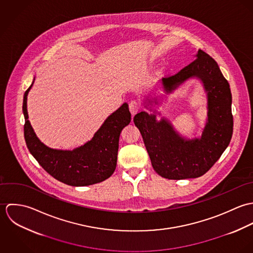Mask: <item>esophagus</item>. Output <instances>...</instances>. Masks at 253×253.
I'll return each mask as SVG.
<instances>
[{
    "label": "esophagus",
    "mask_w": 253,
    "mask_h": 253,
    "mask_svg": "<svg viewBox=\"0 0 253 253\" xmlns=\"http://www.w3.org/2000/svg\"><path fill=\"white\" fill-rule=\"evenodd\" d=\"M128 105H129V111H130V113H131L132 116H134L135 114H137V112H138L139 109H140V105H139V103H138L136 100H131Z\"/></svg>",
    "instance_id": "esophagus-1"
}]
</instances>
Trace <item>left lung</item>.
I'll use <instances>...</instances> for the list:
<instances>
[{
    "label": "left lung",
    "instance_id": "1",
    "mask_svg": "<svg viewBox=\"0 0 253 253\" xmlns=\"http://www.w3.org/2000/svg\"><path fill=\"white\" fill-rule=\"evenodd\" d=\"M195 60L174 76L163 78L162 88L167 94L173 92L190 79L203 84L208 99V118L202 135L186 138L172 124L152 107L160 105L156 97L147 98L145 108L133 118L139 129L155 171L168 179L197 178L204 175L216 163L231 141L233 134L232 93L228 81L216 61L199 49ZM149 107L148 108L147 106Z\"/></svg>",
    "mask_w": 253,
    "mask_h": 253
}]
</instances>
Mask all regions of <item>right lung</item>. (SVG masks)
Here are the masks:
<instances>
[{"instance_id": "obj_1", "label": "right lung", "mask_w": 253, "mask_h": 253, "mask_svg": "<svg viewBox=\"0 0 253 253\" xmlns=\"http://www.w3.org/2000/svg\"><path fill=\"white\" fill-rule=\"evenodd\" d=\"M33 84L24 93L22 111L25 142L37 162L52 177L70 186H88L109 178L117 167L120 134L131 120L127 103L108 116L86 143L73 150L52 149L41 142L28 120L27 95Z\"/></svg>"}]
</instances>
